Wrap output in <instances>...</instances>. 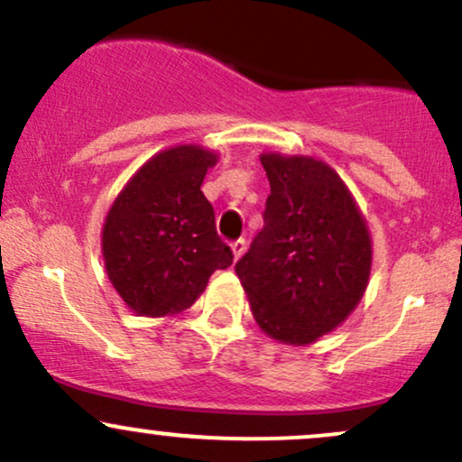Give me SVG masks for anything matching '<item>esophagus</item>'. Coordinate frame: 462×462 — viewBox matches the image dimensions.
I'll return each mask as SVG.
<instances>
[{
  "instance_id": "34e87169",
  "label": "esophagus",
  "mask_w": 462,
  "mask_h": 462,
  "mask_svg": "<svg viewBox=\"0 0 462 462\" xmlns=\"http://www.w3.org/2000/svg\"><path fill=\"white\" fill-rule=\"evenodd\" d=\"M230 249H232V256H235V261H238V258L243 256V252H245V241H243V238H238V241L232 243Z\"/></svg>"
}]
</instances>
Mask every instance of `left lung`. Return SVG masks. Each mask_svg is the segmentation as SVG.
<instances>
[{
	"mask_svg": "<svg viewBox=\"0 0 462 462\" xmlns=\"http://www.w3.org/2000/svg\"><path fill=\"white\" fill-rule=\"evenodd\" d=\"M264 227L236 263L258 328L284 346L337 330L367 291L374 243L352 190L328 162L263 152Z\"/></svg>",
	"mask_w": 462,
	"mask_h": 462,
	"instance_id": "obj_1",
	"label": "left lung"
}]
</instances>
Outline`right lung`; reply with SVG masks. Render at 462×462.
Here are the masks:
<instances>
[{
    "label": "right lung",
    "mask_w": 462,
    "mask_h": 462,
    "mask_svg": "<svg viewBox=\"0 0 462 462\" xmlns=\"http://www.w3.org/2000/svg\"><path fill=\"white\" fill-rule=\"evenodd\" d=\"M219 153L187 143L153 153L108 208L102 256L110 284L139 317H173L198 301L217 269L232 264L201 193Z\"/></svg>",
    "instance_id": "obj_1"
}]
</instances>
